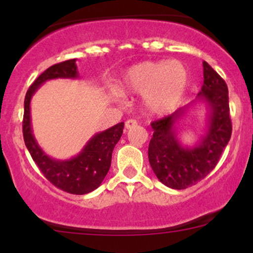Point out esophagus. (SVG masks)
Listing matches in <instances>:
<instances>
[{
	"instance_id": "1",
	"label": "esophagus",
	"mask_w": 253,
	"mask_h": 253,
	"mask_svg": "<svg viewBox=\"0 0 253 253\" xmlns=\"http://www.w3.org/2000/svg\"><path fill=\"white\" fill-rule=\"evenodd\" d=\"M136 125H138V123H136L135 120H132V119H130V120L126 121V124H125V128L130 129V128H133V127H135Z\"/></svg>"
}]
</instances>
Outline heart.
<instances>
[{
	"instance_id": "b5f03b06",
	"label": "heart",
	"mask_w": 253,
	"mask_h": 253,
	"mask_svg": "<svg viewBox=\"0 0 253 253\" xmlns=\"http://www.w3.org/2000/svg\"><path fill=\"white\" fill-rule=\"evenodd\" d=\"M189 84V72L179 60L141 62L124 72L119 89L125 94L143 95V106L155 117L177 109Z\"/></svg>"
}]
</instances>
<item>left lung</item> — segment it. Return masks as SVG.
Returning a JSON list of instances; mask_svg holds the SVG:
<instances>
[{
	"label": "left lung",
	"instance_id": "8db88e82",
	"mask_svg": "<svg viewBox=\"0 0 253 253\" xmlns=\"http://www.w3.org/2000/svg\"><path fill=\"white\" fill-rule=\"evenodd\" d=\"M203 84L193 102L169 117L151 124L153 135L149 145V162L164 185L185 189L205 178L216 167L232 134L228 89L225 81L207 62H203ZM206 107L204 133L194 144L183 143L179 123L193 106Z\"/></svg>",
	"mask_w": 253,
	"mask_h": 253
}]
</instances>
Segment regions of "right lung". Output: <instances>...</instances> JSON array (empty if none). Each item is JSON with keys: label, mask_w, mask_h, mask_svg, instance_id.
<instances>
[{"label": "right lung", "mask_w": 253, "mask_h": 253, "mask_svg": "<svg viewBox=\"0 0 253 253\" xmlns=\"http://www.w3.org/2000/svg\"><path fill=\"white\" fill-rule=\"evenodd\" d=\"M58 78H80L76 59L65 60L50 66L30 86L25 97V114L22 123L24 140L33 161L52 184L66 193L84 195L97 189L108 173L113 150L123 135L125 125L124 123L117 124L108 129L94 134L86 141L80 153L71 158L57 159L48 156L40 147L34 136L31 118V101L43 83Z\"/></svg>", "instance_id": "add662e5"}]
</instances>
